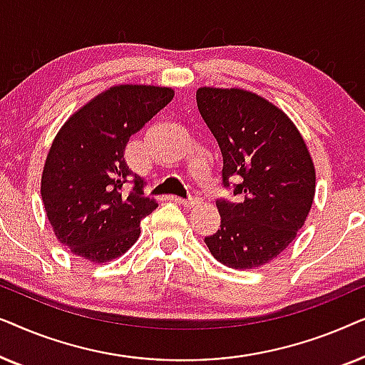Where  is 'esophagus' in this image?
I'll return each mask as SVG.
<instances>
[{"label":"esophagus","mask_w":365,"mask_h":365,"mask_svg":"<svg viewBox=\"0 0 365 365\" xmlns=\"http://www.w3.org/2000/svg\"><path fill=\"white\" fill-rule=\"evenodd\" d=\"M176 201L179 202V204H182V206L184 207H194V206H197V204L199 202H201V201H199V199L197 197H189V199H176Z\"/></svg>","instance_id":"esophagus-1"}]
</instances>
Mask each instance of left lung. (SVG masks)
I'll list each match as a JSON object with an SVG mask.
<instances>
[{"label": "left lung", "mask_w": 365, "mask_h": 365, "mask_svg": "<svg viewBox=\"0 0 365 365\" xmlns=\"http://www.w3.org/2000/svg\"><path fill=\"white\" fill-rule=\"evenodd\" d=\"M196 101L221 149L224 187L239 179V201H216L221 229L204 242L224 266L261 267L296 239L311 211V153L291 118L256 93L204 86Z\"/></svg>", "instance_id": "obj_1"}]
</instances>
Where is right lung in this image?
Wrapping results in <instances>:
<instances>
[{"instance_id": "add662e5", "label": "right lung", "mask_w": 365, "mask_h": 365, "mask_svg": "<svg viewBox=\"0 0 365 365\" xmlns=\"http://www.w3.org/2000/svg\"><path fill=\"white\" fill-rule=\"evenodd\" d=\"M171 88L119 84L79 108L59 129L41 174V197L54 236L74 256L103 264L123 256L158 207L124 161L129 138L171 103ZM131 177L135 187L122 186Z\"/></svg>"}]
</instances>
